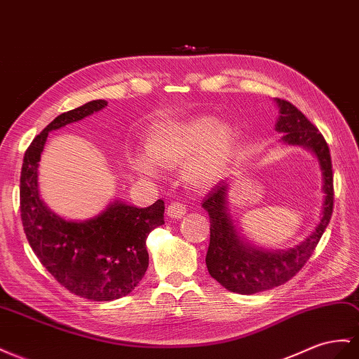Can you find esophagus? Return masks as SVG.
<instances>
[{
  "instance_id": "esophagus-1",
  "label": "esophagus",
  "mask_w": 359,
  "mask_h": 359,
  "mask_svg": "<svg viewBox=\"0 0 359 359\" xmlns=\"http://www.w3.org/2000/svg\"><path fill=\"white\" fill-rule=\"evenodd\" d=\"M187 212V207L184 205L182 202H178V201H173L169 203L168 207V215L173 219H181L184 215Z\"/></svg>"
}]
</instances>
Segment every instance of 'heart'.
<instances>
[{
    "label": "heart",
    "instance_id": "b5f03b06",
    "mask_svg": "<svg viewBox=\"0 0 359 359\" xmlns=\"http://www.w3.org/2000/svg\"><path fill=\"white\" fill-rule=\"evenodd\" d=\"M232 157V134L217 119L203 116L182 123L152 128L147 139V154L134 151L130 163L140 175L157 177L158 166L182 165V177L190 186L203 189L217 182Z\"/></svg>",
    "mask_w": 359,
    "mask_h": 359
}]
</instances>
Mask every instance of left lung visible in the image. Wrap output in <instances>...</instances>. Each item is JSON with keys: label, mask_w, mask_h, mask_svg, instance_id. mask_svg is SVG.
Returning <instances> with one entry per match:
<instances>
[{"label": "left lung", "mask_w": 359, "mask_h": 359, "mask_svg": "<svg viewBox=\"0 0 359 359\" xmlns=\"http://www.w3.org/2000/svg\"><path fill=\"white\" fill-rule=\"evenodd\" d=\"M275 101L279 109L275 130L283 133L280 140L313 151L320 164L325 193L322 217L300 245L288 250L259 249L240 236L229 215L228 180L212 187L202 202L210 216V246L205 263L210 275L232 293L254 294L285 284L311 257L332 216L334 175L327 143L320 131L292 102L279 98Z\"/></svg>", "instance_id": "8db88e82"}]
</instances>
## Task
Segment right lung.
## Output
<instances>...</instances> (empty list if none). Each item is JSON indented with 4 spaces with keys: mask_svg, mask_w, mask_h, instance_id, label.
<instances>
[{
    "mask_svg": "<svg viewBox=\"0 0 359 359\" xmlns=\"http://www.w3.org/2000/svg\"><path fill=\"white\" fill-rule=\"evenodd\" d=\"M107 101H90L62 113L37 134L25 151L21 170V219L28 243L43 267L71 293L96 302L130 294L147 272V238L164 224V202L147 208L114 201L84 222L57 216L39 193L37 168L48 133L102 110Z\"/></svg>",
    "mask_w": 359,
    "mask_h": 359,
    "instance_id": "obj_1",
    "label": "right lung"
}]
</instances>
